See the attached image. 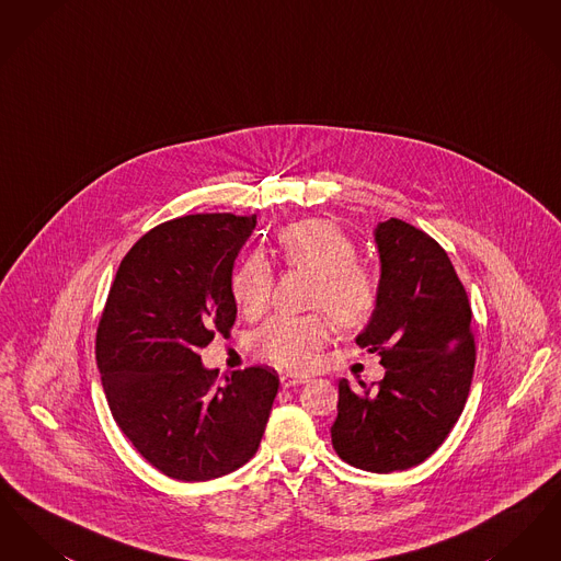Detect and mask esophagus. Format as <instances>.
I'll return each instance as SVG.
<instances>
[{"instance_id":"obj_1","label":"esophagus","mask_w":561,"mask_h":561,"mask_svg":"<svg viewBox=\"0 0 561 561\" xmlns=\"http://www.w3.org/2000/svg\"><path fill=\"white\" fill-rule=\"evenodd\" d=\"M305 382H309V376H305V374H284V376H282V385H284L286 389L305 385Z\"/></svg>"}]
</instances>
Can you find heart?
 <instances>
[{"mask_svg":"<svg viewBox=\"0 0 561 561\" xmlns=\"http://www.w3.org/2000/svg\"><path fill=\"white\" fill-rule=\"evenodd\" d=\"M279 252L290 267L316 277L311 305L328 311L336 323L353 328L373 316L378 300L376 277L355 263L357 245L339 225L321 218L294 222L279 233ZM271 290L273 271L259 254L233 273L231 294L245 316H261ZM328 336L330 323L321 316H277L254 334V347L277 368L305 370Z\"/></svg>","mask_w":561,"mask_h":561,"instance_id":"b5f03b06","label":"heart"}]
</instances>
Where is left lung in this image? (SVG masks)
<instances>
[{"label": "left lung", "instance_id": "8db88e82", "mask_svg": "<svg viewBox=\"0 0 561 561\" xmlns=\"http://www.w3.org/2000/svg\"><path fill=\"white\" fill-rule=\"evenodd\" d=\"M374 243L378 300L355 343L380 355L385 378L376 387L343 378L330 433L348 465L391 473L421 465L453 431L476 345L469 298L444 248L398 218L376 225Z\"/></svg>", "mask_w": 561, "mask_h": 561}]
</instances>
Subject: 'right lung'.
Listing matches in <instances>:
<instances>
[{"label":"right lung","mask_w":561,"mask_h":561,"mask_svg":"<svg viewBox=\"0 0 561 561\" xmlns=\"http://www.w3.org/2000/svg\"><path fill=\"white\" fill-rule=\"evenodd\" d=\"M256 216L191 214L151 229L124 256L96 332V364L117 427L172 480L208 481L245 465L261 446L277 373L227 374L199 348L238 316L236 259Z\"/></svg>","instance_id":"right-lung-1"}]
</instances>
